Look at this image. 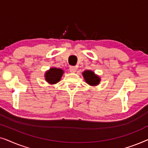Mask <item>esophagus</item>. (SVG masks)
Returning <instances> with one entry per match:
<instances>
[{"instance_id": "34e87169", "label": "esophagus", "mask_w": 148, "mask_h": 148, "mask_svg": "<svg viewBox=\"0 0 148 148\" xmlns=\"http://www.w3.org/2000/svg\"><path fill=\"white\" fill-rule=\"evenodd\" d=\"M69 70L71 73H75V72H76V71H77V67H76V66H70Z\"/></svg>"}]
</instances>
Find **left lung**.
<instances>
[{"label": "left lung", "mask_w": 148, "mask_h": 148, "mask_svg": "<svg viewBox=\"0 0 148 148\" xmlns=\"http://www.w3.org/2000/svg\"><path fill=\"white\" fill-rule=\"evenodd\" d=\"M82 75L87 84L91 86H98L101 81L99 75L95 74L92 70H86L82 73Z\"/></svg>", "instance_id": "left-lung-1"}]
</instances>
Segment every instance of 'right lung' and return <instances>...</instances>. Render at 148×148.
I'll list each match as a JSON object with an SVG mask.
<instances>
[{
	"label": "right lung",
	"instance_id": "add662e5",
	"mask_svg": "<svg viewBox=\"0 0 148 148\" xmlns=\"http://www.w3.org/2000/svg\"><path fill=\"white\" fill-rule=\"evenodd\" d=\"M64 73V71L62 69L56 67L50 68L49 70L46 71L44 73L46 82L50 85L57 84L58 82H60Z\"/></svg>",
	"mask_w": 148,
	"mask_h": 148
}]
</instances>
